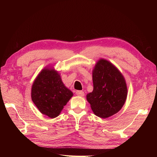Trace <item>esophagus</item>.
<instances>
[{
  "label": "esophagus",
  "mask_w": 157,
  "mask_h": 157,
  "mask_svg": "<svg viewBox=\"0 0 157 157\" xmlns=\"http://www.w3.org/2000/svg\"><path fill=\"white\" fill-rule=\"evenodd\" d=\"M76 94H77L78 96H84V92L81 91V90H77V91L76 92Z\"/></svg>",
  "instance_id": "esophagus-1"
}]
</instances>
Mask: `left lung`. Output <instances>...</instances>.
Wrapping results in <instances>:
<instances>
[{
  "instance_id": "obj_1",
  "label": "left lung",
  "mask_w": 157,
  "mask_h": 157,
  "mask_svg": "<svg viewBox=\"0 0 157 157\" xmlns=\"http://www.w3.org/2000/svg\"><path fill=\"white\" fill-rule=\"evenodd\" d=\"M94 90L86 98L96 116L103 118L119 111L126 101L127 87L124 78L109 61H98L92 73Z\"/></svg>"
}]
</instances>
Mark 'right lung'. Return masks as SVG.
<instances>
[{
    "instance_id": "obj_1",
    "label": "right lung",
    "mask_w": 157,
    "mask_h": 157,
    "mask_svg": "<svg viewBox=\"0 0 157 157\" xmlns=\"http://www.w3.org/2000/svg\"><path fill=\"white\" fill-rule=\"evenodd\" d=\"M73 96L57 71L44 69L38 75L31 89L33 103L41 113L50 118L58 117Z\"/></svg>"
}]
</instances>
